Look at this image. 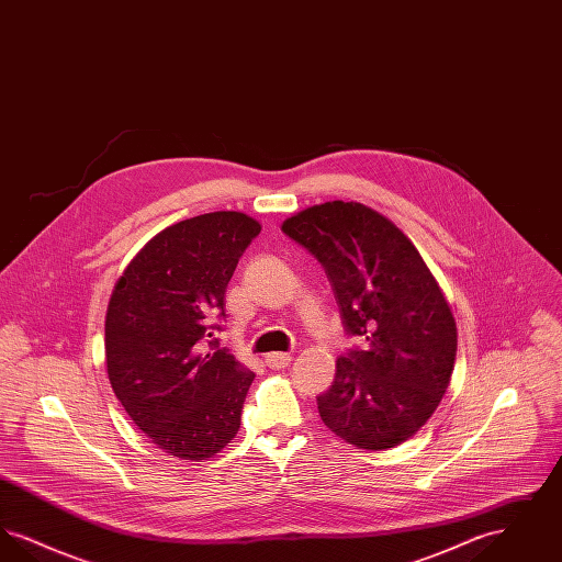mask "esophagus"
Instances as JSON below:
<instances>
[{
	"instance_id": "esophagus-1",
	"label": "esophagus",
	"mask_w": 562,
	"mask_h": 562,
	"mask_svg": "<svg viewBox=\"0 0 562 562\" xmlns=\"http://www.w3.org/2000/svg\"><path fill=\"white\" fill-rule=\"evenodd\" d=\"M293 356L286 353V351H276V353H268L266 356V364L273 371H280V369H286L291 364Z\"/></svg>"
}]
</instances>
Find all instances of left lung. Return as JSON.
<instances>
[{
  "instance_id": "8db88e82",
  "label": "left lung",
  "mask_w": 562,
  "mask_h": 562,
  "mask_svg": "<svg viewBox=\"0 0 562 562\" xmlns=\"http://www.w3.org/2000/svg\"><path fill=\"white\" fill-rule=\"evenodd\" d=\"M318 259L348 337L321 394L324 426L349 445L383 451L408 440L442 401L457 353L445 294L401 229L358 202H326L282 223Z\"/></svg>"
}]
</instances>
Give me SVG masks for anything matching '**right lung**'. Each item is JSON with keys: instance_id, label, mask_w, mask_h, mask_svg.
Returning a JSON list of instances; mask_svg holds the SVG:
<instances>
[{"instance_id": "right-lung-1", "label": "right lung", "mask_w": 562, "mask_h": 562, "mask_svg": "<svg viewBox=\"0 0 562 562\" xmlns=\"http://www.w3.org/2000/svg\"><path fill=\"white\" fill-rule=\"evenodd\" d=\"M261 232L248 214H200L147 241L117 280L105 321L111 387L166 453L204 459L240 429L255 373L214 330L225 289Z\"/></svg>"}]
</instances>
